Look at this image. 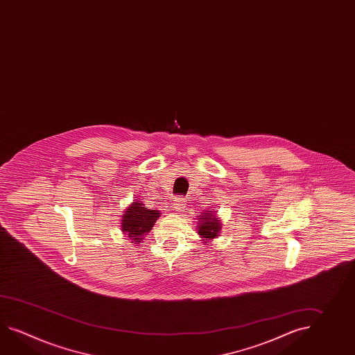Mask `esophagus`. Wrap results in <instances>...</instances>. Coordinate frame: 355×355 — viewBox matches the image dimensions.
I'll return each mask as SVG.
<instances>
[{
    "label": "esophagus",
    "instance_id": "1",
    "mask_svg": "<svg viewBox=\"0 0 355 355\" xmlns=\"http://www.w3.org/2000/svg\"><path fill=\"white\" fill-rule=\"evenodd\" d=\"M184 205H186V200H184V198L175 197V200H174V210H175V211H183Z\"/></svg>",
    "mask_w": 355,
    "mask_h": 355
}]
</instances>
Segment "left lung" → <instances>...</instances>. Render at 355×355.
<instances>
[{"mask_svg":"<svg viewBox=\"0 0 355 355\" xmlns=\"http://www.w3.org/2000/svg\"><path fill=\"white\" fill-rule=\"evenodd\" d=\"M202 223H198L200 225L198 228V234L202 238H207V239H213L219 236L220 232V223L218 221V218H215V215H211L210 213H205V215H201Z\"/></svg>","mask_w":355,"mask_h":355,"instance_id":"obj_1","label":"left lung"}]
</instances>
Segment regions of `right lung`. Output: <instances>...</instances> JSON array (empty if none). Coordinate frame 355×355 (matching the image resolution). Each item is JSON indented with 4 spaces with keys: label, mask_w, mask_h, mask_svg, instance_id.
Here are the masks:
<instances>
[{
    "label": "right lung",
    "mask_w": 355,
    "mask_h": 355,
    "mask_svg": "<svg viewBox=\"0 0 355 355\" xmlns=\"http://www.w3.org/2000/svg\"><path fill=\"white\" fill-rule=\"evenodd\" d=\"M159 216L160 213L158 210H150L137 201L128 206L121 227L123 233L131 236L134 242H141V236L149 233L155 221L158 220Z\"/></svg>",
    "instance_id": "obj_1"
}]
</instances>
